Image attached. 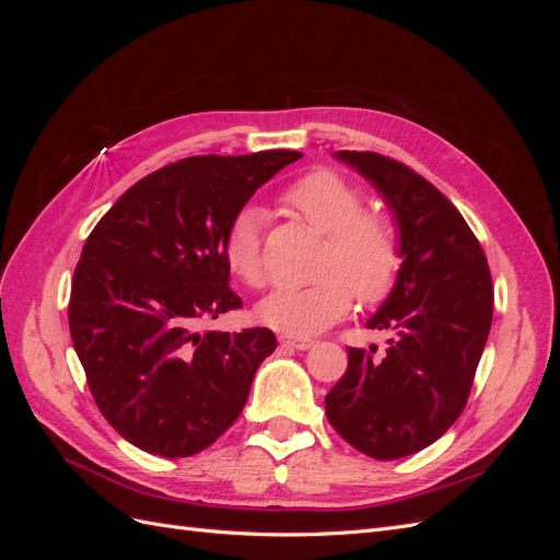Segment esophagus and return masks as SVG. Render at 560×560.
<instances>
[{"label":"esophagus","mask_w":560,"mask_h":560,"mask_svg":"<svg viewBox=\"0 0 560 560\" xmlns=\"http://www.w3.org/2000/svg\"><path fill=\"white\" fill-rule=\"evenodd\" d=\"M280 343L296 350H308L315 346V341H311V338H299V336H280Z\"/></svg>","instance_id":"1"}]
</instances>
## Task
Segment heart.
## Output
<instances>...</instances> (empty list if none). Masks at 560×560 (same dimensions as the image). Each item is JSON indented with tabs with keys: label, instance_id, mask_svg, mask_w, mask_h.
Here are the masks:
<instances>
[{
	"label": "heart",
	"instance_id": "obj_1",
	"mask_svg": "<svg viewBox=\"0 0 560 560\" xmlns=\"http://www.w3.org/2000/svg\"><path fill=\"white\" fill-rule=\"evenodd\" d=\"M301 222L325 233L308 284H284L266 296L257 315L264 325L292 336H311L346 317L358 296L378 303L395 290L404 264L401 233L393 217L364 208V194L331 171H313L282 196ZM264 212L245 206L224 233V259L252 290L268 282L261 245Z\"/></svg>",
	"mask_w": 560,
	"mask_h": 560
}]
</instances>
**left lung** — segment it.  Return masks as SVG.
Masks as SVG:
<instances>
[{
    "label": "left lung",
    "mask_w": 560,
    "mask_h": 560,
    "mask_svg": "<svg viewBox=\"0 0 560 560\" xmlns=\"http://www.w3.org/2000/svg\"><path fill=\"white\" fill-rule=\"evenodd\" d=\"M393 208L404 264L366 329L387 348H348V371L325 399L331 428L360 453L397 460L434 444L460 418L493 319L486 254L453 202L376 151H341Z\"/></svg>",
    "instance_id": "left-lung-1"
}]
</instances>
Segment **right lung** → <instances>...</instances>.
I'll list each match as a JSON object with an SVG mask.
<instances>
[{
	"instance_id": "add662e5",
	"label": "right lung",
	"mask_w": 560,
	"mask_h": 560,
	"mask_svg": "<svg viewBox=\"0 0 560 560\" xmlns=\"http://www.w3.org/2000/svg\"><path fill=\"white\" fill-rule=\"evenodd\" d=\"M301 156L182 159L132 184L89 235L67 317L100 413L132 446L186 457L238 420L276 334L200 325L243 306L224 259L231 219Z\"/></svg>"
}]
</instances>
